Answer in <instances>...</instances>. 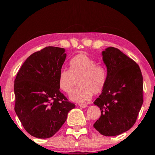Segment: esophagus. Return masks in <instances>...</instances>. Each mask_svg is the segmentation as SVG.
Segmentation results:
<instances>
[{"label": "esophagus", "mask_w": 155, "mask_h": 155, "mask_svg": "<svg viewBox=\"0 0 155 155\" xmlns=\"http://www.w3.org/2000/svg\"><path fill=\"white\" fill-rule=\"evenodd\" d=\"M79 107H81V108H86V107H87V105L85 104H79Z\"/></svg>", "instance_id": "1"}]
</instances>
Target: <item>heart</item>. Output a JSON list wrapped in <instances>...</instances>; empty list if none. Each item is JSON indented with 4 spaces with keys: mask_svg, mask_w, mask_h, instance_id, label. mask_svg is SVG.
Returning <instances> with one entry per match:
<instances>
[{
    "mask_svg": "<svg viewBox=\"0 0 155 155\" xmlns=\"http://www.w3.org/2000/svg\"><path fill=\"white\" fill-rule=\"evenodd\" d=\"M107 72L103 65L85 53L75 55L70 61V70H61L58 77L59 87L64 92L70 94L78 81L79 87L70 94L75 103L90 101L94 94L104 90L107 83Z\"/></svg>",
    "mask_w": 155,
    "mask_h": 155,
    "instance_id": "b5f03b06",
    "label": "heart"
}]
</instances>
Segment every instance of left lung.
<instances>
[{
    "mask_svg": "<svg viewBox=\"0 0 155 155\" xmlns=\"http://www.w3.org/2000/svg\"><path fill=\"white\" fill-rule=\"evenodd\" d=\"M107 66V83L94 102L101 111L94 127L104 136H116L135 124L143 100V77L137 64L119 49L102 52Z\"/></svg>",
    "mask_w": 155,
    "mask_h": 155,
    "instance_id": "obj_1",
    "label": "left lung"
}]
</instances>
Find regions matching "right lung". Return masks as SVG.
Wrapping results in <instances>:
<instances>
[{
    "label": "right lung",
    "mask_w": 155,
    "mask_h": 155,
    "mask_svg": "<svg viewBox=\"0 0 155 155\" xmlns=\"http://www.w3.org/2000/svg\"><path fill=\"white\" fill-rule=\"evenodd\" d=\"M65 49L47 46L28 57L14 81L15 111L25 129L37 138L51 137L75 104L59 90Z\"/></svg>",
    "instance_id": "right-lung-1"
}]
</instances>
